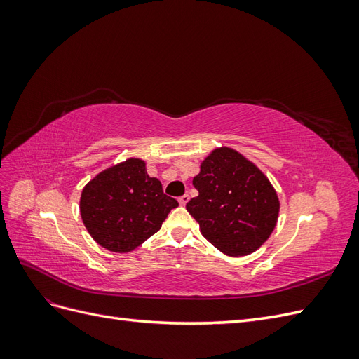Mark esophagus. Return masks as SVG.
<instances>
[{"mask_svg":"<svg viewBox=\"0 0 359 359\" xmlns=\"http://www.w3.org/2000/svg\"><path fill=\"white\" fill-rule=\"evenodd\" d=\"M189 201H190V196H189V194H182V196H180V198H178V202H180V205H182V206L186 205Z\"/></svg>","mask_w":359,"mask_h":359,"instance_id":"obj_1","label":"esophagus"}]
</instances>
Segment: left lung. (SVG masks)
Wrapping results in <instances>:
<instances>
[{
	"label": "left lung",
	"instance_id": "8db88e82",
	"mask_svg": "<svg viewBox=\"0 0 359 359\" xmlns=\"http://www.w3.org/2000/svg\"><path fill=\"white\" fill-rule=\"evenodd\" d=\"M199 196L187 211L202 235L224 255L245 256L274 231L280 202L274 187L252 161L231 148H217L193 178Z\"/></svg>",
	"mask_w": 359,
	"mask_h": 359
}]
</instances>
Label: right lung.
I'll use <instances>...</instances> for the list:
<instances>
[{"mask_svg": "<svg viewBox=\"0 0 359 359\" xmlns=\"http://www.w3.org/2000/svg\"><path fill=\"white\" fill-rule=\"evenodd\" d=\"M178 202L163 193L145 161L128 158L94 177L82 190L81 215L97 244L128 253L154 235Z\"/></svg>", "mask_w": 359, "mask_h": 359, "instance_id": "right-lung-1", "label": "right lung"}]
</instances>
